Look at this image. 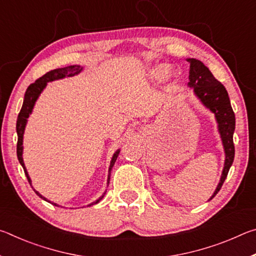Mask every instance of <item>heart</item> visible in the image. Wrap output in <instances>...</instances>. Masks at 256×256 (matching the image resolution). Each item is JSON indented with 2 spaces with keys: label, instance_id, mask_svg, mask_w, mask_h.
<instances>
[{
  "label": "heart",
  "instance_id": "heart-1",
  "mask_svg": "<svg viewBox=\"0 0 256 256\" xmlns=\"http://www.w3.org/2000/svg\"><path fill=\"white\" fill-rule=\"evenodd\" d=\"M172 68L170 64L166 63H159V64H154V66H150L148 70H146V76H148L149 79L152 81H162L164 78H172V73H170Z\"/></svg>",
  "mask_w": 256,
  "mask_h": 256
}]
</instances>
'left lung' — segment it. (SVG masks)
I'll list each match as a JSON object with an SVG mask.
<instances>
[{
	"mask_svg": "<svg viewBox=\"0 0 256 256\" xmlns=\"http://www.w3.org/2000/svg\"><path fill=\"white\" fill-rule=\"evenodd\" d=\"M186 60L190 63L188 88L193 89V94L202 105L214 114L224 151L222 174L216 190L209 198L211 200L222 188L235 157V146L232 141L235 131V114L226 88L216 79L209 68L196 58H188Z\"/></svg>",
	"mask_w": 256,
	"mask_h": 256,
	"instance_id": "8db88e82",
	"label": "left lung"
}]
</instances>
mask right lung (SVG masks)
Returning <instances> with one entry per match:
<instances>
[{
	"instance_id": "right-lung-1",
	"label": "right lung",
	"mask_w": 256,
	"mask_h": 256,
	"mask_svg": "<svg viewBox=\"0 0 256 256\" xmlns=\"http://www.w3.org/2000/svg\"><path fill=\"white\" fill-rule=\"evenodd\" d=\"M84 70V66H66V68H55V70H52L50 72H47L46 74L42 76L40 79L36 80L34 82V84H30L28 86L27 92L24 94V104H22V107H21V110L18 115V120H16V134H18V144H16V156H18V160L21 166H22L24 170V174L27 176L29 184L32 185V180H30L29 174L27 172V168L24 166V158H22V154H24V128H26V125H27L28 122V118L30 116V114L32 112V110L34 107V104H36L38 97L40 96V94L42 92V90L46 88V86L48 82L52 81H55V80H60V79H64V78H68V76H74L76 74H79V73ZM120 149L115 151V154H112V160H110V168H108V177H107V186L110 184V172H112V166L115 164L116 159H118V154H120ZM34 193L37 194L38 196L42 198V200H45L47 202L52 203V204H54L56 206H60L58 204H56V203L52 202L50 200H47L45 196H42L40 192H37L36 190L34 188ZM106 194V190L104 192L102 196L97 198L96 201L92 202L89 204L90 206H94V204H97V203L102 200L104 198V196Z\"/></svg>"
}]
</instances>
